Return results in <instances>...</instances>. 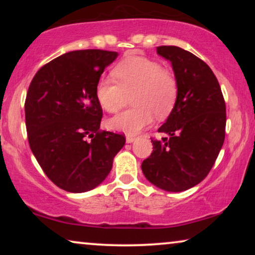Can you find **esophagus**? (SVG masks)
Segmentation results:
<instances>
[{"label":"esophagus","instance_id":"1","mask_svg":"<svg viewBox=\"0 0 255 255\" xmlns=\"http://www.w3.org/2000/svg\"><path fill=\"white\" fill-rule=\"evenodd\" d=\"M135 140V137H133V135H130V134H128L127 135V142H133Z\"/></svg>","mask_w":255,"mask_h":255}]
</instances>
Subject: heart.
<instances>
[{"instance_id": "1", "label": "heart", "mask_w": 255, "mask_h": 255, "mask_svg": "<svg viewBox=\"0 0 255 255\" xmlns=\"http://www.w3.org/2000/svg\"><path fill=\"white\" fill-rule=\"evenodd\" d=\"M116 81L101 78L96 83V99L108 113H116L124 104L127 95L134 106L110 118L108 127L114 131L135 134L158 118L168 116L177 99V81L172 73L158 61L144 57H131L114 68Z\"/></svg>"}]
</instances>
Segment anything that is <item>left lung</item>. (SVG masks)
Instances as JSON below:
<instances>
[{"instance_id": "8db88e82", "label": "left lung", "mask_w": 255, "mask_h": 255, "mask_svg": "<svg viewBox=\"0 0 255 255\" xmlns=\"http://www.w3.org/2000/svg\"><path fill=\"white\" fill-rule=\"evenodd\" d=\"M156 52L172 64L177 99L158 130L167 137L152 139L141 169L155 187L179 193L200 183L214 166L225 139V101L214 72L196 55L177 46Z\"/></svg>"}]
</instances>
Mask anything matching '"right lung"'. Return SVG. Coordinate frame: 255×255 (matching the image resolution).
I'll use <instances>...</instances> for the list:
<instances>
[{
	"label": "right lung",
	"instance_id": "add662e5",
	"mask_svg": "<svg viewBox=\"0 0 255 255\" xmlns=\"http://www.w3.org/2000/svg\"><path fill=\"white\" fill-rule=\"evenodd\" d=\"M118 57L103 50L72 51L44 65L25 100L27 139L46 176L68 193H85L102 183L123 134L101 131L103 111L96 83Z\"/></svg>",
	"mask_w": 255,
	"mask_h": 255
}]
</instances>
